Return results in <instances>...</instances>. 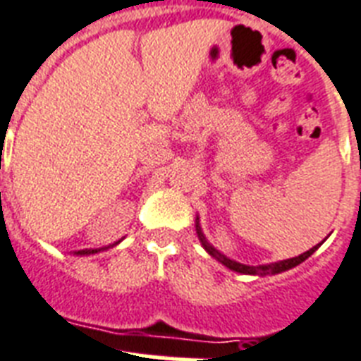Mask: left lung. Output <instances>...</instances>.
Listing matches in <instances>:
<instances>
[{"label":"left lung","mask_w":361,"mask_h":361,"mask_svg":"<svg viewBox=\"0 0 361 361\" xmlns=\"http://www.w3.org/2000/svg\"><path fill=\"white\" fill-rule=\"evenodd\" d=\"M195 233L200 237L201 245L205 248L207 252L211 254L212 258L220 262L222 265H226L228 269L235 271V273H241V275H254V276H265V275H279L282 271H288L295 267V265H300L301 262H305L312 252H317V248L322 245V243H318L317 247L309 248L307 252L300 254V256H295V258H288V259H281V262H273V264H264V265H247V264H241V262H235V259L228 258L226 254H222L220 250L212 247L211 243L207 241V237L203 235V231H201V226H200V219H195Z\"/></svg>","instance_id":"8db88e82"}]
</instances>
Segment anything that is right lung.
Wrapping results in <instances>:
<instances>
[{
  "mask_svg": "<svg viewBox=\"0 0 361 361\" xmlns=\"http://www.w3.org/2000/svg\"><path fill=\"white\" fill-rule=\"evenodd\" d=\"M122 241V239H120ZM120 241L113 243V245H109V247H102V248H82V250H75V256H90V254H97V252H102V250H107V248L111 247H116Z\"/></svg>",
  "mask_w": 361,
  "mask_h": 361,
  "instance_id": "add662e5",
  "label": "right lung"
}]
</instances>
